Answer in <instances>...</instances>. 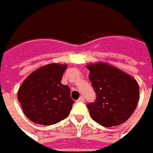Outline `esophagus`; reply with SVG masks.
I'll return each mask as SVG.
<instances>
[{
	"label": "esophagus",
	"instance_id": "34e87169",
	"mask_svg": "<svg viewBox=\"0 0 153 153\" xmlns=\"http://www.w3.org/2000/svg\"><path fill=\"white\" fill-rule=\"evenodd\" d=\"M77 101H78V102H84V101H85V99H84V98L82 97V96H81V97L78 98V100H77Z\"/></svg>",
	"mask_w": 153,
	"mask_h": 153
}]
</instances>
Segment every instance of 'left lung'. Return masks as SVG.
Listing matches in <instances>:
<instances>
[{
	"instance_id": "left-lung-1",
	"label": "left lung",
	"mask_w": 153,
	"mask_h": 153,
	"mask_svg": "<svg viewBox=\"0 0 153 153\" xmlns=\"http://www.w3.org/2000/svg\"><path fill=\"white\" fill-rule=\"evenodd\" d=\"M89 80L96 100L88 103L90 115L104 127L121 125L131 116L139 99V86L135 79L110 65H88Z\"/></svg>"
}]
</instances>
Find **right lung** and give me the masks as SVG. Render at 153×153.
<instances>
[{"instance_id":"obj_1","label":"right lung","mask_w":153,"mask_h":153,"mask_svg":"<svg viewBox=\"0 0 153 153\" xmlns=\"http://www.w3.org/2000/svg\"><path fill=\"white\" fill-rule=\"evenodd\" d=\"M66 65L49 64L34 71L22 82L17 93L24 114L43 126L61 121L69 115L74 101L71 89L60 83Z\"/></svg>"}]
</instances>
